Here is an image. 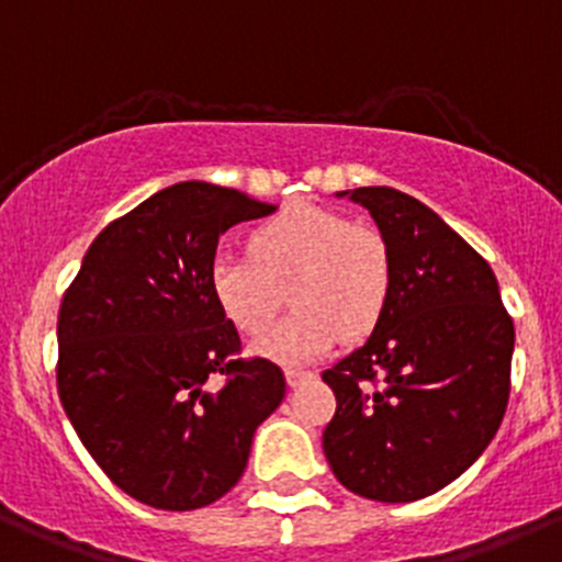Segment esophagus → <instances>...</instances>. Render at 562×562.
Masks as SVG:
<instances>
[{"instance_id":"esophagus-1","label":"esophagus","mask_w":562,"mask_h":562,"mask_svg":"<svg viewBox=\"0 0 562 562\" xmlns=\"http://www.w3.org/2000/svg\"><path fill=\"white\" fill-rule=\"evenodd\" d=\"M311 371H302V369H285V380H288V385L291 387H296L299 382H305V380H311Z\"/></svg>"}]
</instances>
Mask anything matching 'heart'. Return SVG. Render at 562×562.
<instances>
[{
    "label": "heart",
    "mask_w": 562,
    "mask_h": 562,
    "mask_svg": "<svg viewBox=\"0 0 562 562\" xmlns=\"http://www.w3.org/2000/svg\"><path fill=\"white\" fill-rule=\"evenodd\" d=\"M391 282L385 235L311 202L288 204L257 224L249 255H222L207 271L218 313L246 338L274 324L288 291L293 313L251 346L282 366L322 358L340 335L366 338L385 313Z\"/></svg>",
    "instance_id": "1"
}]
</instances>
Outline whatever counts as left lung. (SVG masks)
<instances>
[{
  "label": "left lung",
  "mask_w": 562,
  "mask_h": 562,
  "mask_svg": "<svg viewBox=\"0 0 562 562\" xmlns=\"http://www.w3.org/2000/svg\"><path fill=\"white\" fill-rule=\"evenodd\" d=\"M349 196L385 235L393 282L371 338L322 374L338 402L324 454L352 494L416 502L494 440L516 329L485 257L427 204L382 186Z\"/></svg>",
  "instance_id": "1"
}]
</instances>
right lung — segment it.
<instances>
[{
  "label": "right lung",
  "mask_w": 562,
  "mask_h": 562,
  "mask_svg": "<svg viewBox=\"0 0 562 562\" xmlns=\"http://www.w3.org/2000/svg\"><path fill=\"white\" fill-rule=\"evenodd\" d=\"M274 210L210 182L162 188L97 235L63 296V411L99 469L157 510L222 499L285 396L280 366L238 358L207 285L218 235Z\"/></svg>",
  "instance_id": "1"
}]
</instances>
